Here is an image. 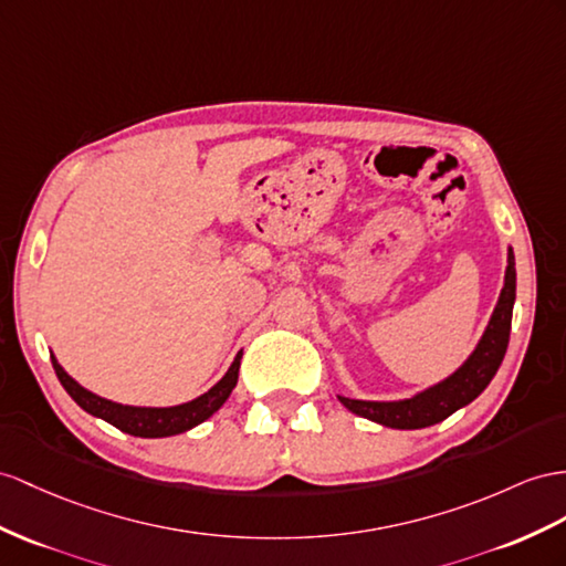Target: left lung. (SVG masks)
I'll use <instances>...</instances> for the list:
<instances>
[{"label": "left lung", "mask_w": 566, "mask_h": 566, "mask_svg": "<svg viewBox=\"0 0 566 566\" xmlns=\"http://www.w3.org/2000/svg\"><path fill=\"white\" fill-rule=\"evenodd\" d=\"M516 301V268H514V251L512 245L506 249V270L500 298L495 303L490 321L478 339L475 349L469 358L444 380L434 382L421 392H416L407 399L395 401H368V399H349L339 397L346 409L352 413L368 418L373 423L397 430H418L444 421L447 416L463 409L471 403L483 389L495 378V373L506 354L512 329V311Z\"/></svg>", "instance_id": "8db88e82"}]
</instances>
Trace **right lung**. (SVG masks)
I'll use <instances>...</instances> for the list:
<instances>
[{"mask_svg": "<svg viewBox=\"0 0 566 566\" xmlns=\"http://www.w3.org/2000/svg\"><path fill=\"white\" fill-rule=\"evenodd\" d=\"M241 356L239 352L231 360L229 370L222 375L220 382H214L208 392L200 397L177 403V407H132V403H119L99 397L91 389L78 385L71 375L60 366V360L52 354V366L56 378H60L62 387L69 392L83 411H88L95 418H103L109 426L119 428L122 432L134 434V438H171V434H179L200 426L202 421L222 409V403L229 399L231 389L237 387L239 380V368H241Z\"/></svg>", "mask_w": 566, "mask_h": 566, "instance_id": "1", "label": "right lung"}]
</instances>
